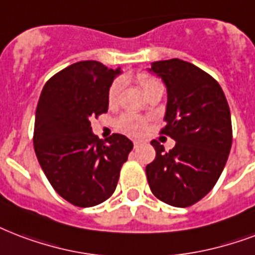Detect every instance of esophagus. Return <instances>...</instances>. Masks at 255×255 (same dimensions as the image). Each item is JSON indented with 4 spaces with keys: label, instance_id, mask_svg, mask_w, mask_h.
Wrapping results in <instances>:
<instances>
[{
    "label": "esophagus",
    "instance_id": "1",
    "mask_svg": "<svg viewBox=\"0 0 255 255\" xmlns=\"http://www.w3.org/2000/svg\"><path fill=\"white\" fill-rule=\"evenodd\" d=\"M137 145H139V141H137V140H133V147H135V148H136Z\"/></svg>",
    "mask_w": 255,
    "mask_h": 255
}]
</instances>
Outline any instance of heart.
<instances>
[{"label":"heart","instance_id":"heart-1","mask_svg":"<svg viewBox=\"0 0 255 255\" xmlns=\"http://www.w3.org/2000/svg\"><path fill=\"white\" fill-rule=\"evenodd\" d=\"M136 80L140 84L141 89L144 91V93L147 95L148 92L153 91L156 88H162V85L159 81H156L152 77L144 75V73H139L136 76ZM120 89H122V80H115L112 84H111L110 89H108V103L110 106H114L118 102V97H119ZM118 127H119L120 131L126 132V133H129V135H140L141 132L144 131L145 124L144 122L139 118H136L133 115H124L118 122Z\"/></svg>","mask_w":255,"mask_h":255}]
</instances>
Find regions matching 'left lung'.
Returning <instances> with one entry per match:
<instances>
[{"instance_id": "8db88e82", "label": "left lung", "mask_w": 255, "mask_h": 255, "mask_svg": "<svg viewBox=\"0 0 255 255\" xmlns=\"http://www.w3.org/2000/svg\"><path fill=\"white\" fill-rule=\"evenodd\" d=\"M148 72L162 79L167 106L162 132L176 144L168 152L159 141L145 167L149 188L167 205L188 207L207 195L226 166L233 141L230 108L221 85L194 64L171 58Z\"/></svg>"}]
</instances>
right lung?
Masks as SVG:
<instances>
[{
	"instance_id": "add662e5",
	"label": "right lung",
	"mask_w": 255,
	"mask_h": 255,
	"mask_svg": "<svg viewBox=\"0 0 255 255\" xmlns=\"http://www.w3.org/2000/svg\"><path fill=\"white\" fill-rule=\"evenodd\" d=\"M122 69L79 61L46 81L36 110L33 144L44 174L60 197L79 207L100 205L114 194L132 141L92 132L89 119L108 111V89Z\"/></svg>"
}]
</instances>
